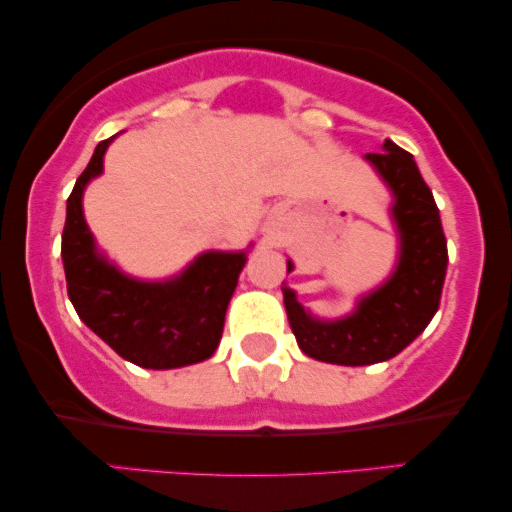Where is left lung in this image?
Masks as SVG:
<instances>
[{"mask_svg": "<svg viewBox=\"0 0 512 512\" xmlns=\"http://www.w3.org/2000/svg\"><path fill=\"white\" fill-rule=\"evenodd\" d=\"M366 160L394 193L391 214L401 235L394 275L338 321L314 319L284 286L286 317L298 347L312 359L338 366H370L403 352L438 312L447 272L443 223L412 153L387 139L384 151L368 153ZM286 265L291 272L293 263Z\"/></svg>", "mask_w": 512, "mask_h": 512, "instance_id": "8db88e82", "label": "left lung"}]
</instances>
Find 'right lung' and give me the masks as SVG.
<instances>
[{
  "instance_id": "1",
  "label": "right lung",
  "mask_w": 512,
  "mask_h": 512,
  "mask_svg": "<svg viewBox=\"0 0 512 512\" xmlns=\"http://www.w3.org/2000/svg\"><path fill=\"white\" fill-rule=\"evenodd\" d=\"M111 139L95 146L67 198L60 254L69 300L83 324L135 366L167 370L205 361L219 347L247 254L207 251L167 282H139L111 265L97 251L81 205L83 188L102 174Z\"/></svg>"
}]
</instances>
